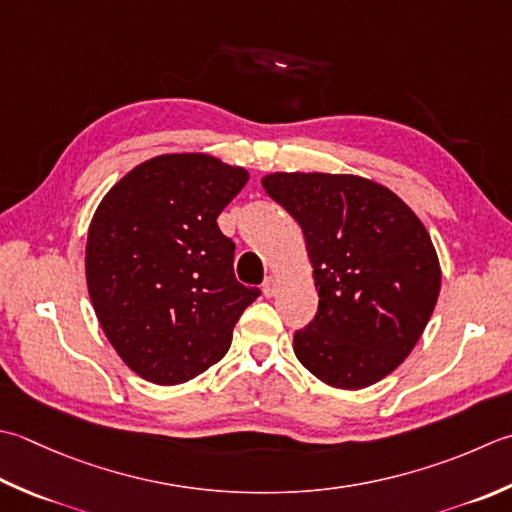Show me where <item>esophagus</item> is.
I'll return each instance as SVG.
<instances>
[{
    "label": "esophagus",
    "mask_w": 512,
    "mask_h": 512,
    "mask_svg": "<svg viewBox=\"0 0 512 512\" xmlns=\"http://www.w3.org/2000/svg\"><path fill=\"white\" fill-rule=\"evenodd\" d=\"M262 290L266 297H273L277 293V279L275 277H266L264 284H262Z\"/></svg>",
    "instance_id": "34e87169"
}]
</instances>
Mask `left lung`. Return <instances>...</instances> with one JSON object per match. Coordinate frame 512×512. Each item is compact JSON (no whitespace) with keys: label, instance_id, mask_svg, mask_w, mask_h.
I'll return each instance as SVG.
<instances>
[{"label":"left lung","instance_id":"8db88e82","mask_svg":"<svg viewBox=\"0 0 512 512\" xmlns=\"http://www.w3.org/2000/svg\"><path fill=\"white\" fill-rule=\"evenodd\" d=\"M266 193L302 226L319 306L293 348L322 382L357 390L404 362L433 315L442 270L393 190L355 175L275 173Z\"/></svg>","mask_w":512,"mask_h":512}]
</instances>
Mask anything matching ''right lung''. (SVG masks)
Wrapping results in <instances>:
<instances>
[{"label": "right lung", "instance_id": "obj_1", "mask_svg": "<svg viewBox=\"0 0 512 512\" xmlns=\"http://www.w3.org/2000/svg\"><path fill=\"white\" fill-rule=\"evenodd\" d=\"M248 182L202 153L159 155L110 188L86 244L88 295L130 370L175 386L222 359L262 295L237 282L235 242L217 217Z\"/></svg>", "mask_w": 512, "mask_h": 512}]
</instances>
